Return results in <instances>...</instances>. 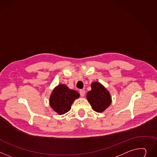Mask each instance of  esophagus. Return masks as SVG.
<instances>
[{"instance_id": "obj_1", "label": "esophagus", "mask_w": 157, "mask_h": 157, "mask_svg": "<svg viewBox=\"0 0 157 157\" xmlns=\"http://www.w3.org/2000/svg\"><path fill=\"white\" fill-rule=\"evenodd\" d=\"M79 93H80L81 96V97H83V96H84V94H85V91L83 90H81L79 91Z\"/></svg>"}]
</instances>
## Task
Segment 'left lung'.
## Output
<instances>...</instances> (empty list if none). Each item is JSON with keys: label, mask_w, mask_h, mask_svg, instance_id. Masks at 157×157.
I'll return each mask as SVG.
<instances>
[{"label": "left lung", "mask_w": 157, "mask_h": 157, "mask_svg": "<svg viewBox=\"0 0 157 157\" xmlns=\"http://www.w3.org/2000/svg\"><path fill=\"white\" fill-rule=\"evenodd\" d=\"M91 90L88 91L86 98L93 109L98 113H102L111 103V96L109 91L99 82L91 83Z\"/></svg>", "instance_id": "1"}]
</instances>
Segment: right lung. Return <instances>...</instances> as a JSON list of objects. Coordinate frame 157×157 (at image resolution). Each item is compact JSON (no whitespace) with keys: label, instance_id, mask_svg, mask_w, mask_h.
I'll return each instance as SVG.
<instances>
[{"label":"right lung","instance_id":"add662e5","mask_svg":"<svg viewBox=\"0 0 157 157\" xmlns=\"http://www.w3.org/2000/svg\"><path fill=\"white\" fill-rule=\"evenodd\" d=\"M79 96L78 91L69 89L64 84H59L52 90L49 98V104L55 112L63 115L71 109V105Z\"/></svg>","mask_w":157,"mask_h":157}]
</instances>
